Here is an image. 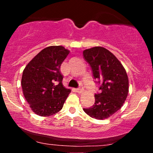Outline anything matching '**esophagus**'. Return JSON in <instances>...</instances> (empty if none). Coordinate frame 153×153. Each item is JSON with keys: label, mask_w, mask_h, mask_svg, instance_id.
Listing matches in <instances>:
<instances>
[{"label": "esophagus", "mask_w": 153, "mask_h": 153, "mask_svg": "<svg viewBox=\"0 0 153 153\" xmlns=\"http://www.w3.org/2000/svg\"><path fill=\"white\" fill-rule=\"evenodd\" d=\"M83 91H84L83 88H82V87H80V88H78L76 89V91L78 93V94H81Z\"/></svg>", "instance_id": "obj_1"}]
</instances>
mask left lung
I'll return each mask as SVG.
<instances>
[{
  "instance_id": "1",
  "label": "left lung",
  "mask_w": 153,
  "mask_h": 153,
  "mask_svg": "<svg viewBox=\"0 0 153 153\" xmlns=\"http://www.w3.org/2000/svg\"><path fill=\"white\" fill-rule=\"evenodd\" d=\"M94 79L100 84L92 106L83 108L92 118L105 119L120 109L129 93V80L125 69L115 55L104 47H95L83 51Z\"/></svg>"
}]
</instances>
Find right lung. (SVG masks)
Segmentation results:
<instances>
[{
  "label": "right lung",
  "instance_id": "add662e5",
  "mask_svg": "<svg viewBox=\"0 0 153 153\" xmlns=\"http://www.w3.org/2000/svg\"><path fill=\"white\" fill-rule=\"evenodd\" d=\"M69 52L62 46L46 47L24 68L23 94L36 114L50 117L62 108L71 91L63 86L60 66Z\"/></svg>",
  "mask_w": 153,
  "mask_h": 153
}]
</instances>
